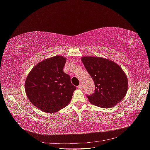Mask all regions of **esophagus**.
Listing matches in <instances>:
<instances>
[{
	"label": "esophagus",
	"instance_id": "34e87169",
	"mask_svg": "<svg viewBox=\"0 0 150 150\" xmlns=\"http://www.w3.org/2000/svg\"><path fill=\"white\" fill-rule=\"evenodd\" d=\"M83 84H79V85L78 86V88L79 89H83Z\"/></svg>",
	"mask_w": 150,
	"mask_h": 150
}]
</instances>
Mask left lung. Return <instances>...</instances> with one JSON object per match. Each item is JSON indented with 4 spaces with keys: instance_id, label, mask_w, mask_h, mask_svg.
<instances>
[{
    "instance_id": "8db88e82",
    "label": "left lung",
    "mask_w": 150,
    "mask_h": 150,
    "mask_svg": "<svg viewBox=\"0 0 150 150\" xmlns=\"http://www.w3.org/2000/svg\"><path fill=\"white\" fill-rule=\"evenodd\" d=\"M85 68L93 79L95 91L87 96L95 106L110 108L121 101L128 90V79L116 63L105 58L84 56L81 57Z\"/></svg>"
}]
</instances>
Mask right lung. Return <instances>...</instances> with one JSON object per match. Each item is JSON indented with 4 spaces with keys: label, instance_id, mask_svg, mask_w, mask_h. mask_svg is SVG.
I'll return each instance as SVG.
<instances>
[{
    "label": "right lung",
    "instance_id": "1",
    "mask_svg": "<svg viewBox=\"0 0 150 150\" xmlns=\"http://www.w3.org/2000/svg\"><path fill=\"white\" fill-rule=\"evenodd\" d=\"M66 59L56 56L35 65L25 82V90L30 101L40 110L55 112L71 101L76 86L69 75L63 71Z\"/></svg>",
    "mask_w": 150,
    "mask_h": 150
}]
</instances>
